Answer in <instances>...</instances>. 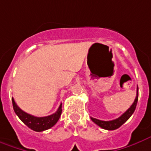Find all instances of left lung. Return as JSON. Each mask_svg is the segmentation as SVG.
I'll use <instances>...</instances> for the list:
<instances>
[{
  "mask_svg": "<svg viewBox=\"0 0 151 151\" xmlns=\"http://www.w3.org/2000/svg\"><path fill=\"white\" fill-rule=\"evenodd\" d=\"M137 101H138V87H137L136 97L135 98V101L132 103V105L130 106V108L127 111H125L120 117L115 119V120H112V121H107V122H106V121H101V120L93 118V117H91V119H92V121H93V122L95 123V124H97V126L101 127L102 129L108 130V131L116 130V129H117V128L121 127L122 125H123L128 119L132 116V115L134 113V111L136 110Z\"/></svg>",
  "mask_w": 151,
  "mask_h": 151,
  "instance_id": "left-lung-1",
  "label": "left lung"
}]
</instances>
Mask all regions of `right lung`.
<instances>
[{
  "label": "right lung",
  "mask_w": 151,
  "mask_h": 151,
  "mask_svg": "<svg viewBox=\"0 0 151 151\" xmlns=\"http://www.w3.org/2000/svg\"><path fill=\"white\" fill-rule=\"evenodd\" d=\"M12 104H13V108H14L15 114L22 121V122L35 132H43L54 127L58 121L62 113V103L60 104L55 113L50 115L48 116H43V117H37V116L24 112V111L21 110L19 106L16 105L14 98H12Z\"/></svg>",
  "instance_id": "right-lung-1"
}]
</instances>
